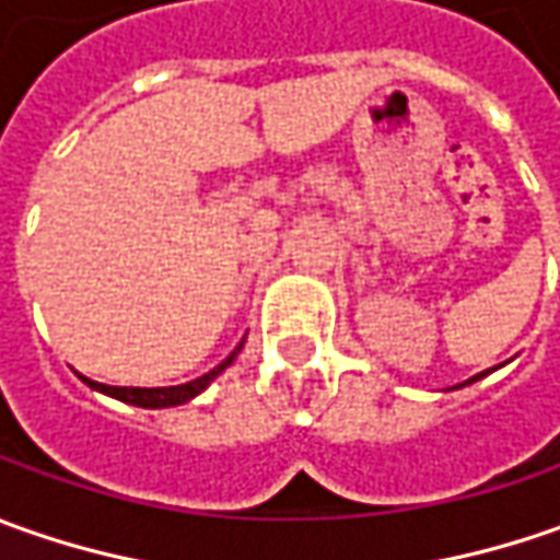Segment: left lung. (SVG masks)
Listing matches in <instances>:
<instances>
[{
  "mask_svg": "<svg viewBox=\"0 0 560 560\" xmlns=\"http://www.w3.org/2000/svg\"><path fill=\"white\" fill-rule=\"evenodd\" d=\"M474 380H477V376H474ZM474 380H470V383H474Z\"/></svg>",
  "mask_w": 560,
  "mask_h": 560,
  "instance_id": "left-lung-1",
  "label": "left lung"
}]
</instances>
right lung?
I'll return each instance as SVG.
<instances>
[{
	"instance_id": "1",
	"label": "right lung",
	"mask_w": 560,
	"mask_h": 560,
	"mask_svg": "<svg viewBox=\"0 0 560 560\" xmlns=\"http://www.w3.org/2000/svg\"><path fill=\"white\" fill-rule=\"evenodd\" d=\"M240 349H243V342L236 346V352H240ZM236 352H230L214 371H208V374H202L199 380H189L184 386H155V389H142V386H105V383L86 380V376H83V383L98 389V393H105V396L120 398V401H127V405H137V408H171V405H184V401H189L192 396H199L214 376L233 364Z\"/></svg>"
}]
</instances>
